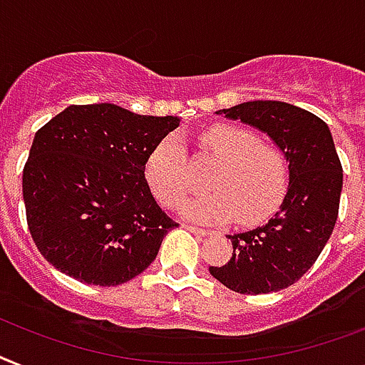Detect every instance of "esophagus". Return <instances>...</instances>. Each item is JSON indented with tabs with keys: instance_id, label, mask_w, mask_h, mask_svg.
I'll use <instances>...</instances> for the list:
<instances>
[{
	"instance_id": "34e87169",
	"label": "esophagus",
	"mask_w": 365,
	"mask_h": 365,
	"mask_svg": "<svg viewBox=\"0 0 365 365\" xmlns=\"http://www.w3.org/2000/svg\"><path fill=\"white\" fill-rule=\"evenodd\" d=\"M183 229H187L189 232L200 234V236H210V234H212V232H208L206 229H198V227H192V225H183Z\"/></svg>"
}]
</instances>
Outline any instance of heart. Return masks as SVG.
<instances>
[{
    "label": "heart",
    "mask_w": 365,
    "mask_h": 365,
    "mask_svg": "<svg viewBox=\"0 0 365 365\" xmlns=\"http://www.w3.org/2000/svg\"><path fill=\"white\" fill-rule=\"evenodd\" d=\"M204 152L219 161L208 176V192L182 204V213L197 223L250 227L277 210L287 189V163L277 148L250 129L215 125L198 138ZM146 180L155 197L174 208L191 189V170L180 136L168 135L148 157Z\"/></svg>",
    "instance_id": "heart-1"
}]
</instances>
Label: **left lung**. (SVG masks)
Wrapping results in <instances>:
<instances>
[{
  "label": "left lung",
  "mask_w": 365,
  "mask_h": 365,
  "mask_svg": "<svg viewBox=\"0 0 365 365\" xmlns=\"http://www.w3.org/2000/svg\"><path fill=\"white\" fill-rule=\"evenodd\" d=\"M230 120L260 129L289 161V187L268 223L229 234L232 259L210 274L240 294H268L300 279L330 240L339 212L343 168L328 125L281 101H250L223 108Z\"/></svg>",
  "instance_id": "left-lung-1"
}]
</instances>
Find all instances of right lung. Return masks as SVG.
<instances>
[{
  "mask_svg": "<svg viewBox=\"0 0 365 365\" xmlns=\"http://www.w3.org/2000/svg\"><path fill=\"white\" fill-rule=\"evenodd\" d=\"M180 125L110 103L71 105L35 133L22 174L26 219L50 264L114 287L155 260L178 223L155 202L148 157Z\"/></svg>",
  "mask_w": 365,
  "mask_h": 365,
  "instance_id": "right-lung-1",
  "label": "right lung"
}]
</instances>
